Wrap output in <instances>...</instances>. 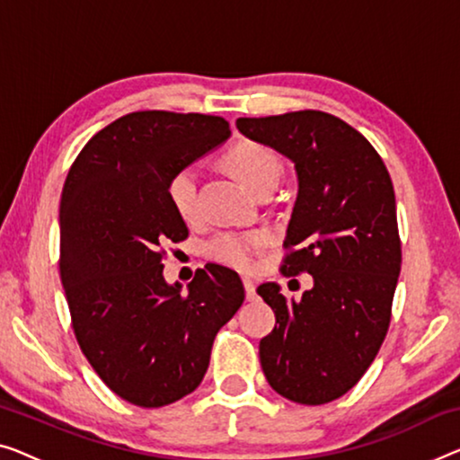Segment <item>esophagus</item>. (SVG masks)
<instances>
[{"mask_svg": "<svg viewBox=\"0 0 460 460\" xmlns=\"http://www.w3.org/2000/svg\"><path fill=\"white\" fill-rule=\"evenodd\" d=\"M243 289H245V299L248 301L256 299V285H253L250 279H243Z\"/></svg>", "mask_w": 460, "mask_h": 460, "instance_id": "obj_1", "label": "esophagus"}]
</instances>
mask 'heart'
Listing matches in <instances>:
<instances>
[{
  "label": "heart",
  "mask_w": 460,
  "mask_h": 460,
  "mask_svg": "<svg viewBox=\"0 0 460 460\" xmlns=\"http://www.w3.org/2000/svg\"><path fill=\"white\" fill-rule=\"evenodd\" d=\"M225 167L237 177L250 191L279 183L283 173V164L272 148L258 142H239L223 156ZM167 196L171 207L175 208L183 221H191L198 212V171L194 167H183L171 177L167 183ZM266 233H221L208 243V256L217 262L233 266V269L248 270L253 264V256L266 245Z\"/></svg>",
  "instance_id": "heart-1"
}]
</instances>
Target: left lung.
Masks as SVG:
<instances>
[{
  "instance_id": "obj_1",
  "label": "left lung",
  "mask_w": 460,
  "mask_h": 460,
  "mask_svg": "<svg viewBox=\"0 0 460 460\" xmlns=\"http://www.w3.org/2000/svg\"><path fill=\"white\" fill-rule=\"evenodd\" d=\"M235 126L296 164L285 248L297 250L280 270L314 279L299 301L277 283L258 287L277 316L260 341L262 372L285 399L324 405L359 382L386 337L401 272L393 181L372 144L334 115L296 111Z\"/></svg>"
}]
</instances>
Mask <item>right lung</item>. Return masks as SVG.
Masks as SVG:
<instances>
[{"instance_id": "add662e5", "label": "right lung", "mask_w": 460, "mask_h": 460, "mask_svg": "<svg viewBox=\"0 0 460 460\" xmlns=\"http://www.w3.org/2000/svg\"><path fill=\"white\" fill-rule=\"evenodd\" d=\"M231 136L223 118L136 111L94 134L61 191V283L74 332L101 380L144 409L194 393L218 328L245 299L242 279L207 264L183 289L163 245L188 237L167 183Z\"/></svg>"}]
</instances>
